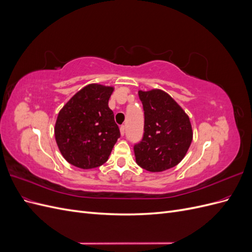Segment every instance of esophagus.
I'll return each mask as SVG.
<instances>
[{
  "instance_id": "1",
  "label": "esophagus",
  "mask_w": 252,
  "mask_h": 252,
  "mask_svg": "<svg viewBox=\"0 0 252 252\" xmlns=\"http://www.w3.org/2000/svg\"><path fill=\"white\" fill-rule=\"evenodd\" d=\"M125 129H126V128H125L124 125H122V126L120 127V131H121V134H122V135L125 134Z\"/></svg>"
}]
</instances>
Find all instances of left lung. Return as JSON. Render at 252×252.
<instances>
[{"instance_id":"left-lung-1","label":"left lung","mask_w":252,"mask_h":252,"mask_svg":"<svg viewBox=\"0 0 252 252\" xmlns=\"http://www.w3.org/2000/svg\"><path fill=\"white\" fill-rule=\"evenodd\" d=\"M144 109V135L134 145L135 162L143 169L161 172L178 165L192 142L189 117L161 89L139 91Z\"/></svg>"}]
</instances>
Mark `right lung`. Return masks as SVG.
<instances>
[{
  "label": "right lung",
  "mask_w": 252,
  "mask_h": 252,
  "mask_svg": "<svg viewBox=\"0 0 252 252\" xmlns=\"http://www.w3.org/2000/svg\"><path fill=\"white\" fill-rule=\"evenodd\" d=\"M113 87L89 84L60 110L55 126L58 147L66 161L91 169L107 161L120 138L119 126L108 107Z\"/></svg>",
  "instance_id": "obj_1"
}]
</instances>
